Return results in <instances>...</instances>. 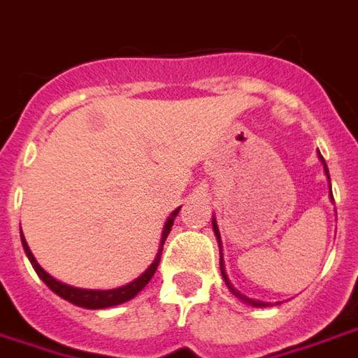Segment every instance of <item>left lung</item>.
<instances>
[{
    "mask_svg": "<svg viewBox=\"0 0 358 358\" xmlns=\"http://www.w3.org/2000/svg\"><path fill=\"white\" fill-rule=\"evenodd\" d=\"M319 159H321V163H323L324 175H327V179H329V187H331L329 169H327V163H324V159L321 157V153H319ZM331 201H333V193H331ZM213 233H215V237H217V245H219V267H221V275H223V281H225V285H227L229 291L237 296V299H241L243 303L251 305V307H271V303H263V301H255V299H249V296H245L243 293H241V291H237V289L233 287V282L229 281L227 271H225V263H223V243H221V233H219V227H217V221H215V217H213Z\"/></svg>",
    "mask_w": 358,
    "mask_h": 358,
    "instance_id": "left-lung-1",
    "label": "left lung"
}]
</instances>
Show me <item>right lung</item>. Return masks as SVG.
<instances>
[{"label": "right lung", "mask_w": 358, "mask_h": 358, "mask_svg": "<svg viewBox=\"0 0 358 358\" xmlns=\"http://www.w3.org/2000/svg\"><path fill=\"white\" fill-rule=\"evenodd\" d=\"M179 209H181V207H177V209L167 217V221H165V227H163V233H161V241H159V251L157 255H155V259H153V263H151V265L147 267V271L141 273L135 281L127 282V285H123V287H117V289H107V291H101V289H79V287H71V285H65V282L57 281L55 277H51L48 271L37 263V259H35L34 253H31V249H29L27 241L23 237V233H21V245H23V251L27 255L31 267H34L35 273L39 275V279L45 282L55 295H59L62 299H65V301H69L71 305L83 307V309H107V307H115V305H121V303H125V301H131L139 291H143V287L147 282L151 281V277L155 275V271H157L159 267V259H161V253H163L165 239H167V235H169V231H171L173 221H175V217L179 213Z\"/></svg>", "instance_id": "right-lung-1"}]
</instances>
